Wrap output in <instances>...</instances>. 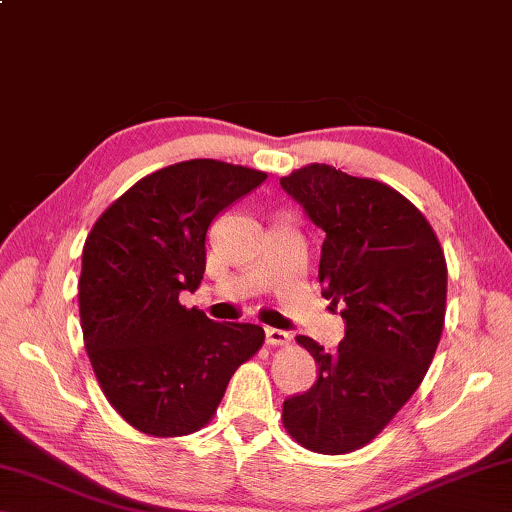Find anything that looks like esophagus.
I'll return each mask as SVG.
<instances>
[{
	"mask_svg": "<svg viewBox=\"0 0 512 512\" xmlns=\"http://www.w3.org/2000/svg\"><path fill=\"white\" fill-rule=\"evenodd\" d=\"M266 344L269 346H287L289 344V332L278 330V328H266Z\"/></svg>",
	"mask_w": 512,
	"mask_h": 512,
	"instance_id": "1",
	"label": "esophagus"
}]
</instances>
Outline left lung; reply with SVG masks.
<instances>
[{"instance_id":"1","label":"left lung","mask_w":512,"mask_h":512,"mask_svg":"<svg viewBox=\"0 0 512 512\" xmlns=\"http://www.w3.org/2000/svg\"><path fill=\"white\" fill-rule=\"evenodd\" d=\"M280 186L326 232L319 282L346 326L335 353L296 337L319 373L285 399L282 421L305 449L337 456L371 442L424 380L444 328L446 262L424 214L392 186L326 164Z\"/></svg>"}]
</instances>
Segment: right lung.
Here are the masks:
<instances>
[{"label":"right lung","mask_w":512,"mask_h":512,"mask_svg":"<svg viewBox=\"0 0 512 512\" xmlns=\"http://www.w3.org/2000/svg\"><path fill=\"white\" fill-rule=\"evenodd\" d=\"M266 180L216 159L157 170L93 225L81 253L84 346L107 401L136 431H200L239 364L264 342L255 323H218L180 305L205 273L214 218Z\"/></svg>","instance_id":"right-lung-1"}]
</instances>
